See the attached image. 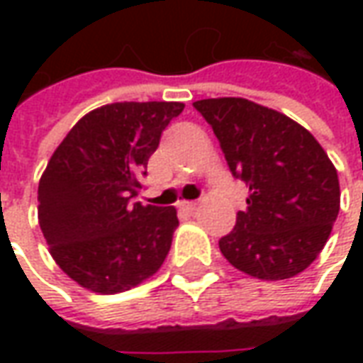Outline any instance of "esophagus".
<instances>
[{
    "instance_id": "34e87169",
    "label": "esophagus",
    "mask_w": 363,
    "mask_h": 363,
    "mask_svg": "<svg viewBox=\"0 0 363 363\" xmlns=\"http://www.w3.org/2000/svg\"><path fill=\"white\" fill-rule=\"evenodd\" d=\"M196 208H198L196 202H190V200H182V202H179V210H181V212L194 213L196 212Z\"/></svg>"
}]
</instances>
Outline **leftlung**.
I'll list each match as a JSON object with an SVG mask.
<instances>
[{
  "instance_id": "8db88e82",
  "label": "left lung",
  "mask_w": 363,
  "mask_h": 363,
  "mask_svg": "<svg viewBox=\"0 0 363 363\" xmlns=\"http://www.w3.org/2000/svg\"><path fill=\"white\" fill-rule=\"evenodd\" d=\"M220 140L229 171L249 186L247 210L220 239L241 272L286 280L319 257L340 210L335 165L309 130L241 96L194 103Z\"/></svg>"
}]
</instances>
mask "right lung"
Wrapping results in <instances>:
<instances>
[{"label":"right lung","mask_w":363,"mask_h":363,"mask_svg":"<svg viewBox=\"0 0 363 363\" xmlns=\"http://www.w3.org/2000/svg\"><path fill=\"white\" fill-rule=\"evenodd\" d=\"M182 103H112L60 143L38 182V223L52 259L83 288L118 294L157 272L179 218L142 206L147 161Z\"/></svg>","instance_id":"right-lung-1"}]
</instances>
